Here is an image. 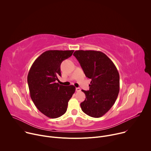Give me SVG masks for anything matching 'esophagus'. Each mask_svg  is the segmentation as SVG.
<instances>
[{"instance_id":"1","label":"esophagus","mask_w":151,"mask_h":151,"mask_svg":"<svg viewBox=\"0 0 151 151\" xmlns=\"http://www.w3.org/2000/svg\"><path fill=\"white\" fill-rule=\"evenodd\" d=\"M76 92H79V91H81V88H76Z\"/></svg>"}]
</instances>
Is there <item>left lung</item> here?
Wrapping results in <instances>:
<instances>
[{"instance_id":"1","label":"left lung","mask_w":151,"mask_h":151,"mask_svg":"<svg viewBox=\"0 0 151 151\" xmlns=\"http://www.w3.org/2000/svg\"><path fill=\"white\" fill-rule=\"evenodd\" d=\"M73 55L86 76L91 79L89 91L81 103L82 111L90 116L100 118L114 104L119 91V75L112 61L101 51L78 50Z\"/></svg>"}]
</instances>
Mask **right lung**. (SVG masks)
I'll list each match as a JSON object with an SVG mask.
<instances>
[{"mask_svg": "<svg viewBox=\"0 0 151 151\" xmlns=\"http://www.w3.org/2000/svg\"><path fill=\"white\" fill-rule=\"evenodd\" d=\"M73 50H48L34 61L27 76L30 97L37 109L48 118H57L66 113L68 102L75 91L73 85H61L55 81L61 76L62 61Z\"/></svg>", "mask_w": 151, "mask_h": 151, "instance_id": "add662e5", "label": "right lung"}]
</instances>
